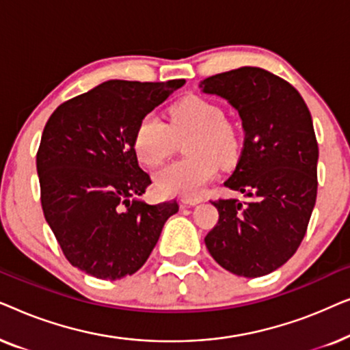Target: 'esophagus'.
<instances>
[{
    "label": "esophagus",
    "instance_id": "34e87169",
    "mask_svg": "<svg viewBox=\"0 0 350 350\" xmlns=\"http://www.w3.org/2000/svg\"><path fill=\"white\" fill-rule=\"evenodd\" d=\"M202 202V198H196V199H181V204L185 205V207H193V205H198Z\"/></svg>",
    "mask_w": 350,
    "mask_h": 350
}]
</instances>
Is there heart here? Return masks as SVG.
<instances>
[{
  "label": "heart",
  "instance_id": "heart-1",
  "mask_svg": "<svg viewBox=\"0 0 350 350\" xmlns=\"http://www.w3.org/2000/svg\"><path fill=\"white\" fill-rule=\"evenodd\" d=\"M174 137H186V159L156 172L154 186L164 196L194 199L217 175V161L229 164L236 159L237 137L226 122L223 109L208 100L189 97L170 111L169 127L156 114H146L133 135V151L142 164L156 167L170 154Z\"/></svg>",
  "mask_w": 350,
  "mask_h": 350
}]
</instances>
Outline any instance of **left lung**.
Here are the masks:
<instances>
[{
	"label": "left lung",
	"instance_id": "left-lung-1",
	"mask_svg": "<svg viewBox=\"0 0 350 350\" xmlns=\"http://www.w3.org/2000/svg\"><path fill=\"white\" fill-rule=\"evenodd\" d=\"M199 88L239 113L243 148L224 186L247 198L213 202L219 218L205 245L232 274L266 275L295 255L312 215L319 161L312 118L293 85L256 66L210 76Z\"/></svg>",
	"mask_w": 350,
	"mask_h": 350
}]
</instances>
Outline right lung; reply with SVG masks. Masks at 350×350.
<instances>
[{
    "instance_id": "1",
    "label": "right lung",
    "mask_w": 350,
    "mask_h": 350,
    "mask_svg": "<svg viewBox=\"0 0 350 350\" xmlns=\"http://www.w3.org/2000/svg\"><path fill=\"white\" fill-rule=\"evenodd\" d=\"M185 79H111L62 103L42 131L36 154L41 205L71 265L105 280L145 265L176 202L140 199L151 178L138 165V122Z\"/></svg>"
}]
</instances>
